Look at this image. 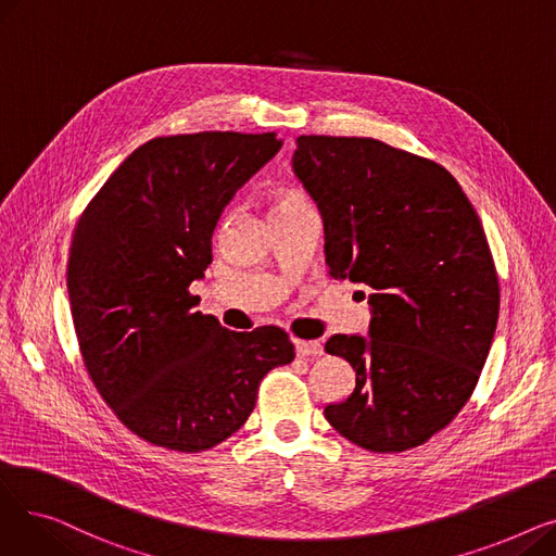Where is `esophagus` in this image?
<instances>
[{"label": "esophagus", "instance_id": "esophagus-1", "mask_svg": "<svg viewBox=\"0 0 556 556\" xmlns=\"http://www.w3.org/2000/svg\"><path fill=\"white\" fill-rule=\"evenodd\" d=\"M295 352L302 358L319 356V354H323V344H319L317 340H295Z\"/></svg>", "mask_w": 556, "mask_h": 556}]
</instances>
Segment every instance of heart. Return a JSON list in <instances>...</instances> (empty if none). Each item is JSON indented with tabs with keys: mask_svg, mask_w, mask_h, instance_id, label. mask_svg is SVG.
<instances>
[{
	"mask_svg": "<svg viewBox=\"0 0 556 556\" xmlns=\"http://www.w3.org/2000/svg\"><path fill=\"white\" fill-rule=\"evenodd\" d=\"M313 207V202L308 200V195L302 189L295 187H279L273 191V216H288L295 214L300 210H308Z\"/></svg>",
	"mask_w": 556,
	"mask_h": 556,
	"instance_id": "heart-1",
	"label": "heart"
}]
</instances>
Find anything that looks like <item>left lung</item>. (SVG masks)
<instances>
[{
	"label": "left lung",
	"instance_id": "1",
	"mask_svg": "<svg viewBox=\"0 0 556 556\" xmlns=\"http://www.w3.org/2000/svg\"><path fill=\"white\" fill-rule=\"evenodd\" d=\"M293 170L323 214L329 275L371 288L367 336L325 344L356 371L325 417L371 453L421 446L471 399L498 325L482 223L444 166L371 137L302 135Z\"/></svg>",
	"mask_w": 556,
	"mask_h": 556
}]
</instances>
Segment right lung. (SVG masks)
I'll use <instances>...</instances> for the list:
<instances>
[{
	"instance_id": "1",
	"label": "right lung",
	"mask_w": 556,
	"mask_h": 556,
	"mask_svg": "<svg viewBox=\"0 0 556 556\" xmlns=\"http://www.w3.org/2000/svg\"><path fill=\"white\" fill-rule=\"evenodd\" d=\"M279 149L275 132L151 139L78 218L67 290L83 363L112 413L155 446L225 442L254 410L261 378L295 358L283 329L229 331L189 293L227 202Z\"/></svg>"
}]
</instances>
